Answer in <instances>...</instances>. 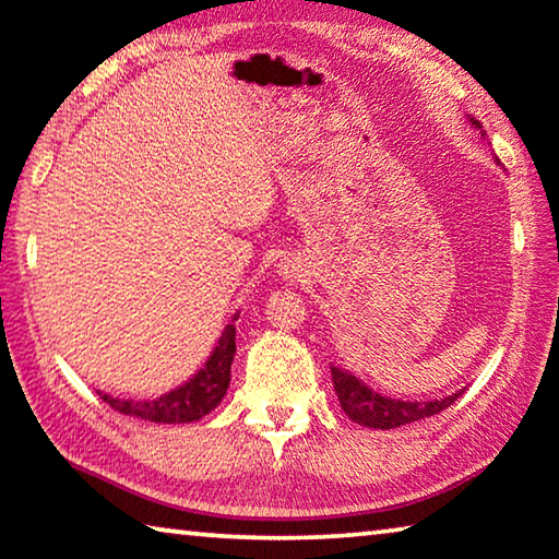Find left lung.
<instances>
[{
  "mask_svg": "<svg viewBox=\"0 0 559 559\" xmlns=\"http://www.w3.org/2000/svg\"><path fill=\"white\" fill-rule=\"evenodd\" d=\"M477 127H480V123H477ZM331 378L345 415H348L350 420L366 425V428H378V430L401 428V425L438 415L445 411V407L453 405L457 401V395L463 393L457 391L448 397H440V401H428V403H413V401L405 403V401H395V397H383L373 393L366 383H360L356 376L345 373V370L335 366L331 368Z\"/></svg>",
  "mask_w": 559,
  "mask_h": 559,
  "instance_id": "1",
  "label": "left lung"
}]
</instances>
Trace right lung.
Here are the masks:
<instances>
[{
    "label": "right lung",
    "mask_w": 559,
    "mask_h": 559,
    "mask_svg": "<svg viewBox=\"0 0 559 559\" xmlns=\"http://www.w3.org/2000/svg\"><path fill=\"white\" fill-rule=\"evenodd\" d=\"M236 356V325H226L221 333L218 345L211 353L197 376L189 383H183L176 391L166 393L156 401H119V397L102 395L104 403H109L114 411L131 418H141L148 423H193L209 415L226 395L231 383V362Z\"/></svg>",
    "instance_id": "obj_1"
}]
</instances>
